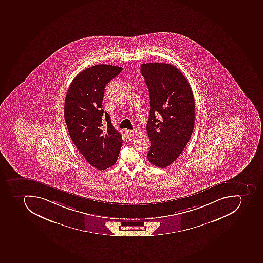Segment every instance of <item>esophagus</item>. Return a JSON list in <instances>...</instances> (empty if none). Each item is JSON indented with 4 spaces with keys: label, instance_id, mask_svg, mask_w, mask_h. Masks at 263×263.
I'll return each mask as SVG.
<instances>
[{
    "label": "esophagus",
    "instance_id": "1",
    "mask_svg": "<svg viewBox=\"0 0 263 263\" xmlns=\"http://www.w3.org/2000/svg\"><path fill=\"white\" fill-rule=\"evenodd\" d=\"M136 133L137 130H129V129L125 130V135H126V136L128 137V138H131V137L134 136Z\"/></svg>",
    "mask_w": 263,
    "mask_h": 263
}]
</instances>
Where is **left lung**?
<instances>
[{
	"label": "left lung",
	"instance_id": "left-lung-1",
	"mask_svg": "<svg viewBox=\"0 0 263 263\" xmlns=\"http://www.w3.org/2000/svg\"><path fill=\"white\" fill-rule=\"evenodd\" d=\"M141 73L150 95L147 131L151 147L147 159L153 165L165 168L180 155L194 130V94L186 78L174 65L143 64Z\"/></svg>",
	"mask_w": 263,
	"mask_h": 263
}]
</instances>
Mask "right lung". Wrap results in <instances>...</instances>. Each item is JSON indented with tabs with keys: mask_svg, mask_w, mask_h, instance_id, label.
I'll return each mask as SVG.
<instances>
[{
	"mask_svg": "<svg viewBox=\"0 0 263 263\" xmlns=\"http://www.w3.org/2000/svg\"><path fill=\"white\" fill-rule=\"evenodd\" d=\"M122 69L104 64L84 69L65 96L64 115L70 138L90 165L100 171L114 165L122 147V136L102 109L105 87Z\"/></svg>",
	"mask_w": 263,
	"mask_h": 263,
	"instance_id": "1",
	"label": "right lung"
}]
</instances>
